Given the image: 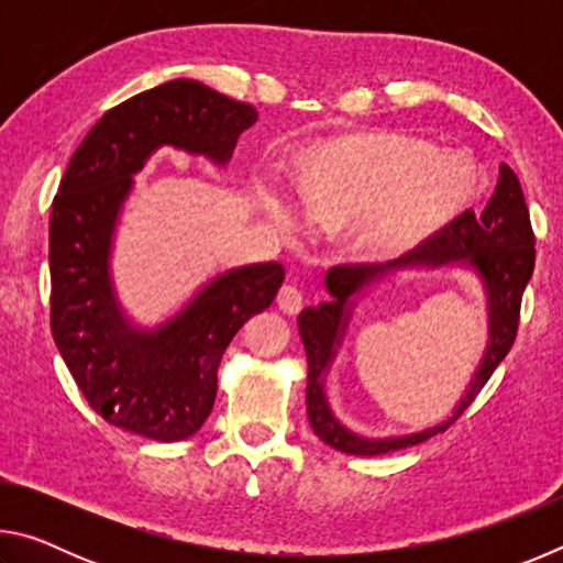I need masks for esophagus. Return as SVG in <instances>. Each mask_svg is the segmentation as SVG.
<instances>
[{"label": "esophagus", "mask_w": 563, "mask_h": 563, "mask_svg": "<svg viewBox=\"0 0 563 563\" xmlns=\"http://www.w3.org/2000/svg\"><path fill=\"white\" fill-rule=\"evenodd\" d=\"M278 308L285 316H298L302 310V290L298 285H283L278 292Z\"/></svg>", "instance_id": "esophagus-1"}]
</instances>
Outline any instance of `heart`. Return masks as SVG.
<instances>
[{
	"mask_svg": "<svg viewBox=\"0 0 563 563\" xmlns=\"http://www.w3.org/2000/svg\"><path fill=\"white\" fill-rule=\"evenodd\" d=\"M472 188V168L402 133L335 141L312 158L302 196L271 190L265 213L280 233L305 238L355 228L369 253L405 251L446 221Z\"/></svg>",
	"mask_w": 563,
	"mask_h": 563,
	"instance_id": "heart-1",
	"label": "heart"
}]
</instances>
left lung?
<instances>
[{"instance_id":"1","label":"left lung","mask_w":563,"mask_h":563,"mask_svg":"<svg viewBox=\"0 0 563 563\" xmlns=\"http://www.w3.org/2000/svg\"><path fill=\"white\" fill-rule=\"evenodd\" d=\"M533 261H537V251H533V231L521 184L517 174L507 164H501L497 188H494V196L482 213L466 208L442 231L432 233L427 241L407 251L397 261L383 265L345 263L330 268L325 275V288L332 295V300L320 302L318 308H305L298 318L300 340L305 345V355H308V389H305L308 397H305V402H308L312 432L325 444L335 446L338 452L357 456L387 454L444 432L474 402V397L489 383L492 373L507 357L514 340H517L521 295L533 273ZM454 262L466 264L481 275L488 290L490 308V345L461 405L455 408L452 418L422 433L386 438L385 441H367L350 433L336 422L327 405L324 375L341 341V332L346 327L349 308L354 303L351 298L395 269L421 267L422 264L439 267L440 264Z\"/></svg>"}]
</instances>
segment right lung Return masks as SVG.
<instances>
[{"instance_id":"1","label":"right lung","mask_w":563,"mask_h":563,"mask_svg":"<svg viewBox=\"0 0 563 563\" xmlns=\"http://www.w3.org/2000/svg\"><path fill=\"white\" fill-rule=\"evenodd\" d=\"M258 111L194 79H174L109 109L74 151L49 218L52 335L76 387L109 424L178 442L201 430L218 365L247 318L271 308L280 263H253L213 278L156 330L133 328L111 283L121 206L161 146L225 166Z\"/></svg>"}]
</instances>
